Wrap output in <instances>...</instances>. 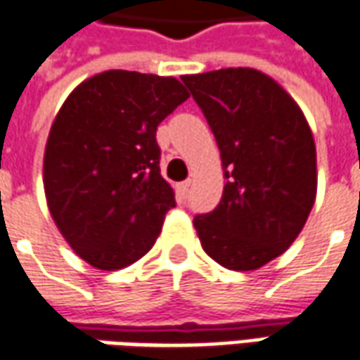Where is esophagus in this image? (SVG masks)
<instances>
[{
  "instance_id": "esophagus-1",
  "label": "esophagus",
  "mask_w": 360,
  "mask_h": 360,
  "mask_svg": "<svg viewBox=\"0 0 360 360\" xmlns=\"http://www.w3.org/2000/svg\"><path fill=\"white\" fill-rule=\"evenodd\" d=\"M188 191H191V179L183 181V183H181V185H179V195H181V197H187Z\"/></svg>"
}]
</instances>
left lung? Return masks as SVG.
Segmentation results:
<instances>
[{
    "instance_id": "1",
    "label": "left lung",
    "mask_w": 360,
    "mask_h": 360,
    "mask_svg": "<svg viewBox=\"0 0 360 360\" xmlns=\"http://www.w3.org/2000/svg\"><path fill=\"white\" fill-rule=\"evenodd\" d=\"M220 150L222 200L195 216L202 250L232 271H255L302 232L316 191V144L300 107L267 74L224 68L181 75Z\"/></svg>"
}]
</instances>
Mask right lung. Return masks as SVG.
Here are the masks:
<instances>
[{"mask_svg": "<svg viewBox=\"0 0 360 360\" xmlns=\"http://www.w3.org/2000/svg\"><path fill=\"white\" fill-rule=\"evenodd\" d=\"M175 77L109 70L68 95L44 150L49 210L70 248L95 269L144 257L175 193L160 172L155 130L187 101Z\"/></svg>", "mask_w": 360, "mask_h": 360, "instance_id": "add662e5", "label": "right lung"}]
</instances>
